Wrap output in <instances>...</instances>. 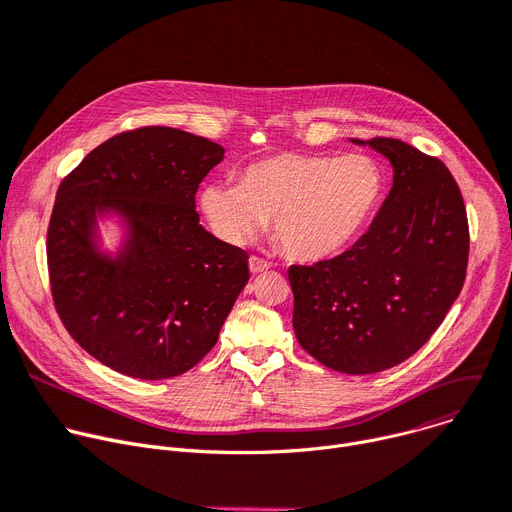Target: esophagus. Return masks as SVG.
I'll use <instances>...</instances> for the list:
<instances>
[{
	"mask_svg": "<svg viewBox=\"0 0 512 512\" xmlns=\"http://www.w3.org/2000/svg\"><path fill=\"white\" fill-rule=\"evenodd\" d=\"M269 263H265V261H261L259 257H251L249 259V269H251V273L253 275H257V273H265V271H269Z\"/></svg>",
	"mask_w": 512,
	"mask_h": 512,
	"instance_id": "esophagus-1",
	"label": "esophagus"
}]
</instances>
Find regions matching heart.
<instances>
[{
  "label": "heart",
  "instance_id": "1",
  "mask_svg": "<svg viewBox=\"0 0 512 512\" xmlns=\"http://www.w3.org/2000/svg\"><path fill=\"white\" fill-rule=\"evenodd\" d=\"M386 190L382 165L367 155L280 153L247 165L239 183H208L198 202L214 235L247 245L269 226L290 257L322 261L345 251L374 218Z\"/></svg>",
  "mask_w": 512,
  "mask_h": 512
}]
</instances>
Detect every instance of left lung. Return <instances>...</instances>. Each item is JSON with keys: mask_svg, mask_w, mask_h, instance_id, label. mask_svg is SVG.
<instances>
[{"mask_svg": "<svg viewBox=\"0 0 512 512\" xmlns=\"http://www.w3.org/2000/svg\"><path fill=\"white\" fill-rule=\"evenodd\" d=\"M371 147L392 165V188L365 235L339 257L292 265L294 331L341 374H376L421 349L466 280L470 230L449 169L398 141Z\"/></svg>", "mask_w": 512, "mask_h": 512, "instance_id": "left-lung-1", "label": "left lung"}]
</instances>
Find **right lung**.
<instances>
[{
  "label": "right lung",
  "mask_w": 512,
  "mask_h": 512,
  "mask_svg": "<svg viewBox=\"0 0 512 512\" xmlns=\"http://www.w3.org/2000/svg\"><path fill=\"white\" fill-rule=\"evenodd\" d=\"M224 159L204 136L147 126L91 151L57 192L46 257L69 335L138 380L192 369L249 282V257L200 224V181ZM102 225L117 241L108 248Z\"/></svg>",
  "instance_id": "add662e5"
}]
</instances>
